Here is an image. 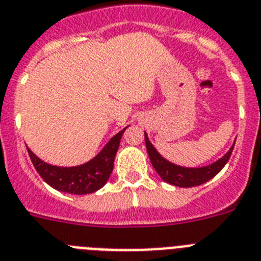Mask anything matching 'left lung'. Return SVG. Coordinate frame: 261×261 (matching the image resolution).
I'll return each instance as SVG.
<instances>
[{"mask_svg":"<svg viewBox=\"0 0 261 261\" xmlns=\"http://www.w3.org/2000/svg\"><path fill=\"white\" fill-rule=\"evenodd\" d=\"M144 140H146V147L149 160L152 163L153 168L156 169L159 176L165 182L180 188L198 187L201 184H205L206 181L212 180L215 174H218L222 171V168L225 167L226 163L230 159L231 153H232V149H234V146H232L223 158L219 159L218 162H215L212 165L202 167V168H184V167H178V165H174L172 163L167 162L165 159H163L162 156L159 155L155 147L149 143L146 133H144Z\"/></svg>","mask_w":261,"mask_h":261,"instance_id":"1","label":"left lung"}]
</instances>
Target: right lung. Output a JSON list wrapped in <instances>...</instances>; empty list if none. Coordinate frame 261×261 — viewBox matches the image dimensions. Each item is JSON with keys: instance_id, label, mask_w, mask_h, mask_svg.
<instances>
[{"instance_id": "obj_1", "label": "right lung", "mask_w": 261, "mask_h": 261, "mask_svg": "<svg viewBox=\"0 0 261 261\" xmlns=\"http://www.w3.org/2000/svg\"><path fill=\"white\" fill-rule=\"evenodd\" d=\"M124 130L126 128L113 137L96 158L79 167L62 168L49 165L36 158L31 149L27 148V152L36 172L54 189L71 194H89L101 189L110 177L114 168L115 155Z\"/></svg>"}]
</instances>
